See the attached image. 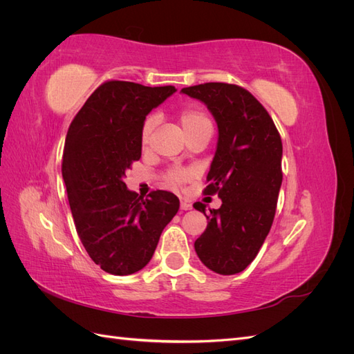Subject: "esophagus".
Here are the masks:
<instances>
[{"instance_id":"34e87169","label":"esophagus","mask_w":354,"mask_h":354,"mask_svg":"<svg viewBox=\"0 0 354 354\" xmlns=\"http://www.w3.org/2000/svg\"><path fill=\"white\" fill-rule=\"evenodd\" d=\"M180 209H181V211H189V209H192V205H190V203H187V202L181 201V202H180Z\"/></svg>"}]
</instances>
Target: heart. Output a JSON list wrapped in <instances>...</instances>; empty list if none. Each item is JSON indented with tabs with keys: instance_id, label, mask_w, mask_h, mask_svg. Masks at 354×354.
<instances>
[{
	"instance_id": "heart-1",
	"label": "heart",
	"mask_w": 354,
	"mask_h": 354,
	"mask_svg": "<svg viewBox=\"0 0 354 354\" xmlns=\"http://www.w3.org/2000/svg\"><path fill=\"white\" fill-rule=\"evenodd\" d=\"M158 124V118L155 115H149L142 127V145L146 146L151 140L152 131L155 130V127ZM180 124L183 127V130L186 133V136H190L194 133H198L201 130H207V128H211V121L209 118L203 113L201 109L198 108H186L183 112L180 113ZM192 171L187 169H174L171 173L167 174V185L171 187H177L180 185L186 183L192 178Z\"/></svg>"
}]
</instances>
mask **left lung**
I'll return each instance as SVG.
<instances>
[{"mask_svg":"<svg viewBox=\"0 0 354 354\" xmlns=\"http://www.w3.org/2000/svg\"><path fill=\"white\" fill-rule=\"evenodd\" d=\"M207 106L218 138L205 194H218L221 207L205 212L207 229L195 241L199 260L218 274L248 267L270 232L282 185V140L261 103L242 87L207 82L181 90Z\"/></svg>","mask_w":354,"mask_h":354,"instance_id":"left-lung-1","label":"left lung"}]
</instances>
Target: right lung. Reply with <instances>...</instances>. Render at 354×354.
I'll use <instances>...</instances> for the list:
<instances>
[{
	"label": "right lung",
	"instance_id": "right-lung-1",
	"mask_svg": "<svg viewBox=\"0 0 354 354\" xmlns=\"http://www.w3.org/2000/svg\"><path fill=\"white\" fill-rule=\"evenodd\" d=\"M176 91L173 85L104 82L68 130L62 176L75 227L91 260L111 274L142 270L178 211L171 192L155 190L145 199L124 181L125 171L142 156L146 116Z\"/></svg>",
	"mask_w": 354,
	"mask_h": 354
}]
</instances>
